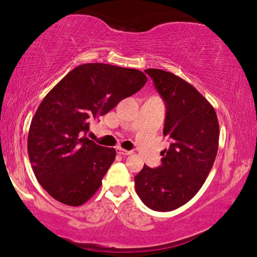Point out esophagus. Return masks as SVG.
Returning <instances> with one entry per match:
<instances>
[{"label": "esophagus", "instance_id": "esophagus-1", "mask_svg": "<svg viewBox=\"0 0 257 257\" xmlns=\"http://www.w3.org/2000/svg\"><path fill=\"white\" fill-rule=\"evenodd\" d=\"M116 153L120 154V155H130L133 153V152L123 150V149H121V147H118V149H116Z\"/></svg>", "mask_w": 257, "mask_h": 257}]
</instances>
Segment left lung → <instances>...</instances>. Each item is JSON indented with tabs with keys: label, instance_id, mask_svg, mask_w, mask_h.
<instances>
[{
	"label": "left lung",
	"instance_id": "1",
	"mask_svg": "<svg viewBox=\"0 0 257 257\" xmlns=\"http://www.w3.org/2000/svg\"><path fill=\"white\" fill-rule=\"evenodd\" d=\"M145 72L165 102L163 135L171 144L159 168L144 165L135 188L147 207L168 212L189 202L205 182L219 149V121L214 107L189 82L161 69Z\"/></svg>",
	"mask_w": 257,
	"mask_h": 257
}]
</instances>
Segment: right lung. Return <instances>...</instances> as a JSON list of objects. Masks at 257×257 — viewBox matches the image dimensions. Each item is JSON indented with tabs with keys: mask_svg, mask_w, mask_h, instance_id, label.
I'll list each match as a JSON object with an SVG mask.
<instances>
[{
	"mask_svg": "<svg viewBox=\"0 0 257 257\" xmlns=\"http://www.w3.org/2000/svg\"><path fill=\"white\" fill-rule=\"evenodd\" d=\"M146 81L137 69L85 63L47 93L30 123L28 155L38 182L54 199L80 206L99 189L116 154L86 137L89 122Z\"/></svg>",
	"mask_w": 257,
	"mask_h": 257,
	"instance_id": "1",
	"label": "right lung"
}]
</instances>
